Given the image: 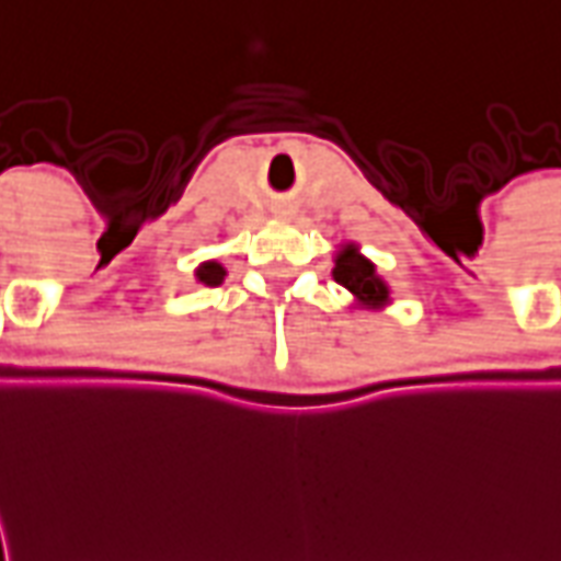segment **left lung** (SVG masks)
Here are the masks:
<instances>
[{"label": "left lung", "mask_w": 561, "mask_h": 561, "mask_svg": "<svg viewBox=\"0 0 561 561\" xmlns=\"http://www.w3.org/2000/svg\"><path fill=\"white\" fill-rule=\"evenodd\" d=\"M333 276L339 285H344L347 291L354 294L356 300L368 302V306H380V302H386V297H389L383 282L375 276V264L368 259H363L354 247H347L344 252H339Z\"/></svg>", "instance_id": "8db88e82"}]
</instances>
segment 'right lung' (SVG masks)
<instances>
[{
    "label": "right lung",
    "mask_w": 561,
    "mask_h": 561,
    "mask_svg": "<svg viewBox=\"0 0 561 561\" xmlns=\"http://www.w3.org/2000/svg\"><path fill=\"white\" fill-rule=\"evenodd\" d=\"M198 282H205V285H219L222 282V276H226V270H222V264H217V261H207V264H202V267L196 270Z\"/></svg>",
    "instance_id": "obj_1"
}]
</instances>
